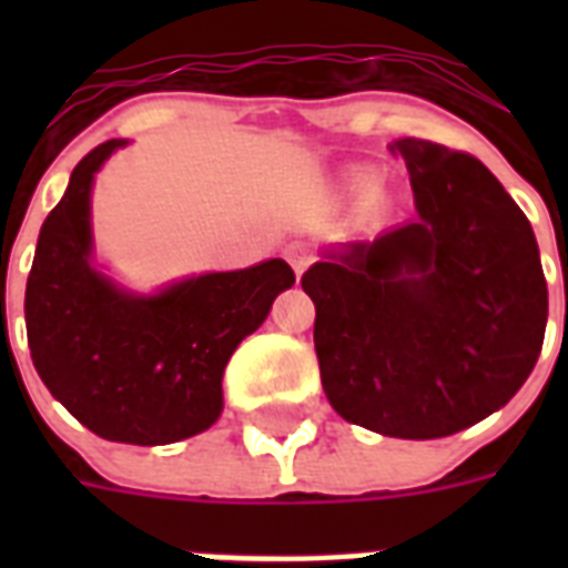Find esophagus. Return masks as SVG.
Segmentation results:
<instances>
[{"label": "esophagus", "instance_id": "34e87169", "mask_svg": "<svg viewBox=\"0 0 568 568\" xmlns=\"http://www.w3.org/2000/svg\"><path fill=\"white\" fill-rule=\"evenodd\" d=\"M285 258H288V265L294 267V274L301 276L303 271L312 265V258H315V250H312L306 241H292V244L285 247Z\"/></svg>", "mask_w": 568, "mask_h": 568}]
</instances>
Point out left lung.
Instances as JSON below:
<instances>
[{
  "label": "left lung",
  "mask_w": 568,
  "mask_h": 568,
  "mask_svg": "<svg viewBox=\"0 0 568 568\" xmlns=\"http://www.w3.org/2000/svg\"><path fill=\"white\" fill-rule=\"evenodd\" d=\"M418 221L301 276L321 386L345 422L439 439L501 409L537 365L546 274L528 217L475 155L400 138Z\"/></svg>",
  "instance_id": "1"
}]
</instances>
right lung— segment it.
I'll return each instance as SVG.
<instances>
[{
    "instance_id": "1",
    "label": "right lung",
    "mask_w": 568,
    "mask_h": 568,
    "mask_svg": "<svg viewBox=\"0 0 568 568\" xmlns=\"http://www.w3.org/2000/svg\"><path fill=\"white\" fill-rule=\"evenodd\" d=\"M123 141L75 164L40 226L26 283L31 363L55 400L102 439L171 445L209 430L223 409V368L267 318L294 271L283 258L191 276L135 297L91 267V182Z\"/></svg>"
}]
</instances>
